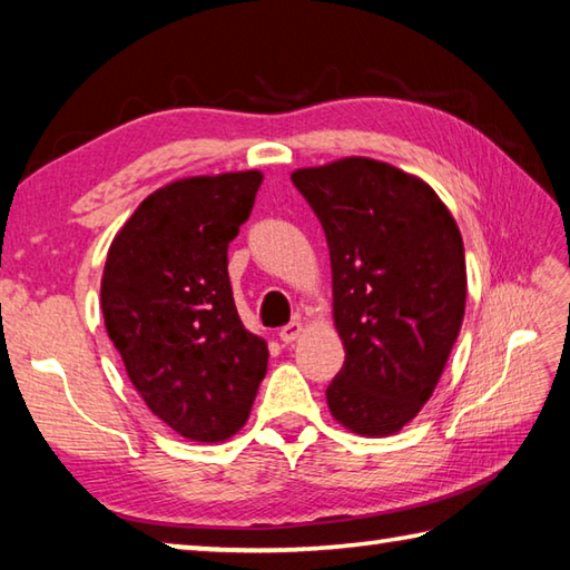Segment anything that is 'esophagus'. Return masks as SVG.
Listing matches in <instances>:
<instances>
[{"label": "esophagus", "mask_w": 570, "mask_h": 570, "mask_svg": "<svg viewBox=\"0 0 570 570\" xmlns=\"http://www.w3.org/2000/svg\"><path fill=\"white\" fill-rule=\"evenodd\" d=\"M298 336H302V322H288L286 326H282V332H278V340L284 344L296 342Z\"/></svg>", "instance_id": "1"}]
</instances>
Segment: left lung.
<instances>
[{
	"label": "left lung",
	"instance_id": "left-lung-1",
	"mask_svg": "<svg viewBox=\"0 0 570 570\" xmlns=\"http://www.w3.org/2000/svg\"><path fill=\"white\" fill-rule=\"evenodd\" d=\"M332 258L344 366L326 387L336 420L392 435L432 397L465 314V248L428 183L344 158L292 173Z\"/></svg>",
	"mask_w": 570,
	"mask_h": 570
}]
</instances>
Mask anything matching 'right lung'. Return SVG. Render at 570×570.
I'll list each match as a JSON object with an SVG mask.
<instances>
[{"mask_svg": "<svg viewBox=\"0 0 570 570\" xmlns=\"http://www.w3.org/2000/svg\"><path fill=\"white\" fill-rule=\"evenodd\" d=\"M262 180L224 173L150 193L105 262L102 316L132 387L196 442L244 428L266 374V342L244 330L228 282V244Z\"/></svg>", "mask_w": 570, "mask_h": 570, "instance_id": "right-lung-1", "label": "right lung"}]
</instances>
